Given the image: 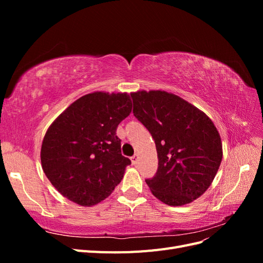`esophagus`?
I'll return each mask as SVG.
<instances>
[{"instance_id":"1","label":"esophagus","mask_w":263,"mask_h":263,"mask_svg":"<svg viewBox=\"0 0 263 263\" xmlns=\"http://www.w3.org/2000/svg\"><path fill=\"white\" fill-rule=\"evenodd\" d=\"M130 159H132V163H133L134 165H136L137 162H138V155H134Z\"/></svg>"}]
</instances>
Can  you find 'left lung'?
Wrapping results in <instances>:
<instances>
[{
    "label": "left lung",
    "mask_w": 263,
    "mask_h": 263,
    "mask_svg": "<svg viewBox=\"0 0 263 263\" xmlns=\"http://www.w3.org/2000/svg\"><path fill=\"white\" fill-rule=\"evenodd\" d=\"M133 113L153 136L158 170L146 180L164 204L181 206L200 197L213 182L222 158L220 136L211 119L164 91L132 93Z\"/></svg>",
    "instance_id": "8db88e82"
}]
</instances>
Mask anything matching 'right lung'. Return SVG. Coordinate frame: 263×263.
<instances>
[{
    "label": "right lung",
    "mask_w": 263,
    "mask_h": 263,
    "mask_svg": "<svg viewBox=\"0 0 263 263\" xmlns=\"http://www.w3.org/2000/svg\"><path fill=\"white\" fill-rule=\"evenodd\" d=\"M132 112L127 93L94 92L73 102L47 130L43 170L60 194L82 206L106 198L132 163L122 155L118 124Z\"/></svg>",
    "instance_id": "right-lung-1"
}]
</instances>
